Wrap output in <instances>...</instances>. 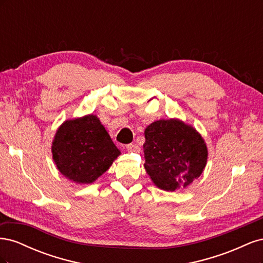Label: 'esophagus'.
<instances>
[{"instance_id": "34e87169", "label": "esophagus", "mask_w": 263, "mask_h": 263, "mask_svg": "<svg viewBox=\"0 0 263 263\" xmlns=\"http://www.w3.org/2000/svg\"><path fill=\"white\" fill-rule=\"evenodd\" d=\"M126 150L128 151V153H139L140 148L136 144H129V145L126 146Z\"/></svg>"}]
</instances>
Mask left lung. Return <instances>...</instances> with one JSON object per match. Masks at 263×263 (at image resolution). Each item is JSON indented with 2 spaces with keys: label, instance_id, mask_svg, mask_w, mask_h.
<instances>
[{
  "label": "left lung",
  "instance_id": "1",
  "mask_svg": "<svg viewBox=\"0 0 263 263\" xmlns=\"http://www.w3.org/2000/svg\"><path fill=\"white\" fill-rule=\"evenodd\" d=\"M145 138L144 166L159 189H184L204 171L208 147L192 126L177 118L159 119L145 129Z\"/></svg>",
  "mask_w": 263,
  "mask_h": 263
}]
</instances>
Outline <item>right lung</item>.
Segmentation results:
<instances>
[{
	"mask_svg": "<svg viewBox=\"0 0 263 263\" xmlns=\"http://www.w3.org/2000/svg\"><path fill=\"white\" fill-rule=\"evenodd\" d=\"M51 153L62 176L78 184L93 183L121 155L93 114L63 122L53 137Z\"/></svg>",
	"mask_w": 263,
	"mask_h": 263,
	"instance_id": "add662e5",
	"label": "right lung"
}]
</instances>
